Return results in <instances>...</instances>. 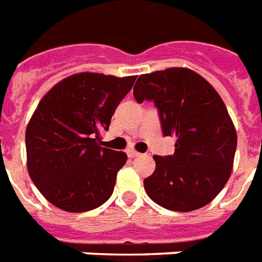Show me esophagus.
Segmentation results:
<instances>
[{"label":"esophagus","instance_id":"1","mask_svg":"<svg viewBox=\"0 0 262 262\" xmlns=\"http://www.w3.org/2000/svg\"><path fill=\"white\" fill-rule=\"evenodd\" d=\"M127 155L129 158H137V157H140V152L134 151V149H128Z\"/></svg>","mask_w":262,"mask_h":262}]
</instances>
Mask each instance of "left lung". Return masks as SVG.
<instances>
[{
	"instance_id": "obj_1",
	"label": "left lung",
	"mask_w": 262,
	"mask_h": 262,
	"mask_svg": "<svg viewBox=\"0 0 262 262\" xmlns=\"http://www.w3.org/2000/svg\"><path fill=\"white\" fill-rule=\"evenodd\" d=\"M138 103L154 101L164 137H175L173 155H155V172L144 181L157 205L176 211L203 207L229 181L237 134L229 111L210 83L193 70L172 68L142 75Z\"/></svg>"
}]
</instances>
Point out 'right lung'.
I'll return each mask as SVG.
<instances>
[{"label": "right lung", "mask_w": 262, "mask_h": 262, "mask_svg": "<svg viewBox=\"0 0 262 262\" xmlns=\"http://www.w3.org/2000/svg\"><path fill=\"white\" fill-rule=\"evenodd\" d=\"M135 79L79 73L39 101L25 134L28 172L53 206L80 213L110 199L127 155L98 145V134L108 129Z\"/></svg>", "instance_id": "add662e5"}]
</instances>
